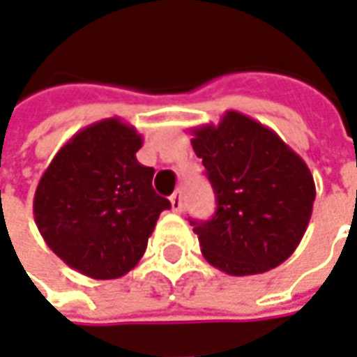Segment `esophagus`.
Segmentation results:
<instances>
[{
	"label": "esophagus",
	"instance_id": "esophagus-1",
	"mask_svg": "<svg viewBox=\"0 0 357 357\" xmlns=\"http://www.w3.org/2000/svg\"><path fill=\"white\" fill-rule=\"evenodd\" d=\"M169 203H172V209L176 211V213H179L181 207H183V195H181V191H176V193L169 197Z\"/></svg>",
	"mask_w": 357,
	"mask_h": 357
}]
</instances>
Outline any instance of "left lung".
<instances>
[{
  "label": "left lung",
  "instance_id": "1",
  "mask_svg": "<svg viewBox=\"0 0 357 357\" xmlns=\"http://www.w3.org/2000/svg\"><path fill=\"white\" fill-rule=\"evenodd\" d=\"M191 135L217 197L213 219L191 220L205 260L238 278L278 268L311 220L317 189L309 166L271 128L238 111Z\"/></svg>",
  "mask_w": 357,
  "mask_h": 357
}]
</instances>
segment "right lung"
<instances>
[{
    "label": "right lung",
    "instance_id": "obj_1",
    "mask_svg": "<svg viewBox=\"0 0 357 357\" xmlns=\"http://www.w3.org/2000/svg\"><path fill=\"white\" fill-rule=\"evenodd\" d=\"M142 137L119 117L82 128L56 152L38 181L33 213L48 248L72 270L117 280L146 250L169 201L152 188L154 168L137 152Z\"/></svg>",
    "mask_w": 357,
    "mask_h": 357
}]
</instances>
